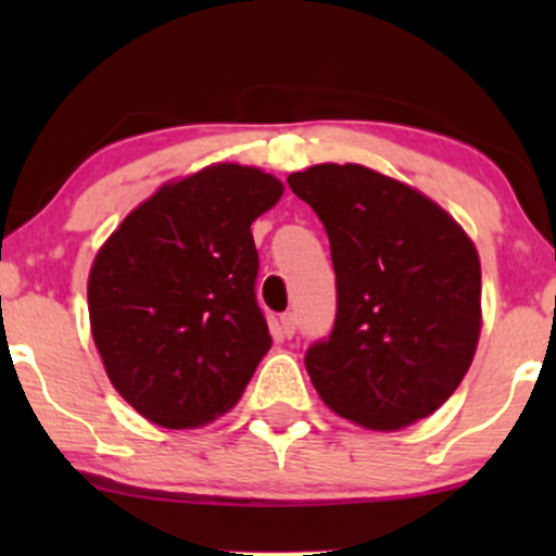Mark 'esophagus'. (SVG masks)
I'll list each match as a JSON object with an SVG mask.
<instances>
[{
	"label": "esophagus",
	"instance_id": "34e87169",
	"mask_svg": "<svg viewBox=\"0 0 556 556\" xmlns=\"http://www.w3.org/2000/svg\"><path fill=\"white\" fill-rule=\"evenodd\" d=\"M279 324H282V334L292 337V334H295V329H298V316L292 314V311H287V314L279 316Z\"/></svg>",
	"mask_w": 556,
	"mask_h": 556
}]
</instances>
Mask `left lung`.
<instances>
[{"label":"left lung","mask_w":556,"mask_h":556,"mask_svg":"<svg viewBox=\"0 0 556 556\" xmlns=\"http://www.w3.org/2000/svg\"><path fill=\"white\" fill-rule=\"evenodd\" d=\"M329 235L337 277L331 334L305 353L337 416L402 429L460 387L481 331V264L444 208L361 164L287 177Z\"/></svg>","instance_id":"8db88e82"}]
</instances>
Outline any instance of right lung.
<instances>
[{"instance_id": "add662e5", "label": "right lung", "mask_w": 556, "mask_h": 556, "mask_svg": "<svg viewBox=\"0 0 556 556\" xmlns=\"http://www.w3.org/2000/svg\"><path fill=\"white\" fill-rule=\"evenodd\" d=\"M279 195L266 172L214 164L140 203L96 256L93 342L151 424L190 429L227 413L271 348L251 225Z\"/></svg>"}]
</instances>
